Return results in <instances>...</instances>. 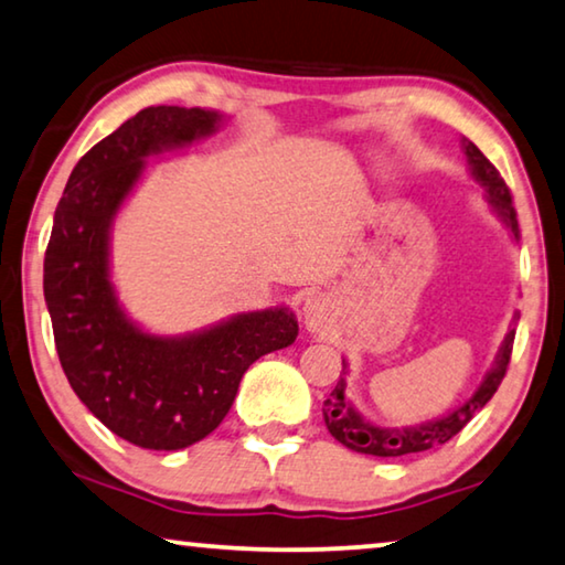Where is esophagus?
Masks as SVG:
<instances>
[{
    "instance_id": "obj_1",
    "label": "esophagus",
    "mask_w": 565,
    "mask_h": 565,
    "mask_svg": "<svg viewBox=\"0 0 565 565\" xmlns=\"http://www.w3.org/2000/svg\"><path fill=\"white\" fill-rule=\"evenodd\" d=\"M328 310H331V300L320 292H312L306 300H302V320H306L308 331H312V333L323 331L328 323Z\"/></svg>"
}]
</instances>
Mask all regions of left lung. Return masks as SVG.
Wrapping results in <instances>:
<instances>
[{"label": "left lung", "instance_id": "obj_1", "mask_svg": "<svg viewBox=\"0 0 565 565\" xmlns=\"http://www.w3.org/2000/svg\"><path fill=\"white\" fill-rule=\"evenodd\" d=\"M462 149H465L467 167H470L472 179L484 189V196H488L494 214L505 222V227L510 230V234H513V239H518L520 232H518L513 196H510V189L505 181H502L500 171L494 169L492 163L484 159V153L477 149L472 141H467V138H462ZM520 316L515 312L513 323ZM513 341H515V328H510L498 355H494L490 371L484 373L482 384L477 386V392L467 398L465 404H459L455 412L441 414L439 419L412 424V427H376V424L363 419V416L353 409L349 398H345L343 376L349 373V363L343 361V376L335 384L331 398H328L323 409L326 427L343 447L353 449V452L373 455V457H402V455L424 452V449L445 445V441L452 439L455 434L462 431L465 424L490 402L494 392H498L500 381L508 371L510 353H513Z\"/></svg>", "mask_w": 565, "mask_h": 565}]
</instances>
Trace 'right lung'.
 <instances>
[{
    "label": "right lung",
    "instance_id": "obj_1",
    "mask_svg": "<svg viewBox=\"0 0 565 565\" xmlns=\"http://www.w3.org/2000/svg\"><path fill=\"white\" fill-rule=\"evenodd\" d=\"M204 108L151 106L77 161L55 210L45 253V302L60 363L77 398L143 449H184L220 427L259 355L288 349V308L237 312L184 335H153L120 308L110 282V230L146 159L212 136Z\"/></svg>",
    "mask_w": 565,
    "mask_h": 565
}]
</instances>
